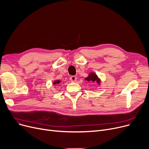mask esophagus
Segmentation results:
<instances>
[{"label": "esophagus", "instance_id": "esophagus-1", "mask_svg": "<svg viewBox=\"0 0 149 149\" xmlns=\"http://www.w3.org/2000/svg\"><path fill=\"white\" fill-rule=\"evenodd\" d=\"M70 80L72 81V82H75V81H76V80H77V77L76 76H71L70 77Z\"/></svg>", "mask_w": 149, "mask_h": 149}]
</instances>
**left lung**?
<instances>
[{
  "instance_id": "obj_1",
  "label": "left lung",
  "mask_w": 149,
  "mask_h": 149,
  "mask_svg": "<svg viewBox=\"0 0 149 149\" xmlns=\"http://www.w3.org/2000/svg\"><path fill=\"white\" fill-rule=\"evenodd\" d=\"M85 80L87 81L88 82H96L97 84H100L101 82L100 79L93 72L90 73L89 74V75L87 77H86V78H85Z\"/></svg>"
}]
</instances>
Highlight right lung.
Masks as SVG:
<instances>
[{"label": "right lung", "mask_w": 149, "mask_h": 149, "mask_svg": "<svg viewBox=\"0 0 149 149\" xmlns=\"http://www.w3.org/2000/svg\"><path fill=\"white\" fill-rule=\"evenodd\" d=\"M61 81H59V80H55L54 82H53V84L56 85V84H58L59 83H61Z\"/></svg>", "instance_id": "1"}]
</instances>
